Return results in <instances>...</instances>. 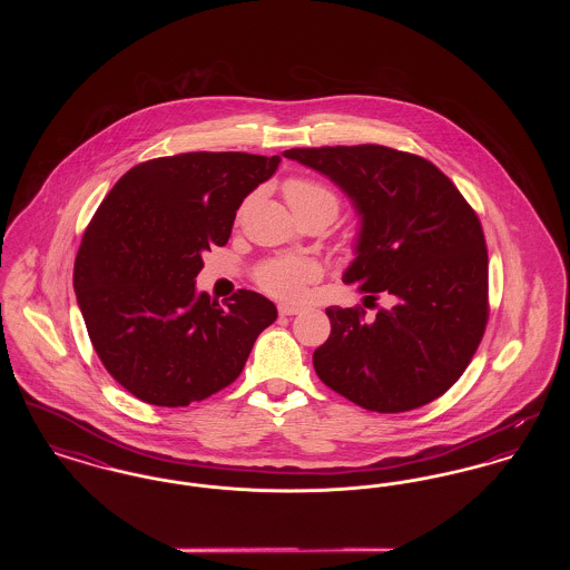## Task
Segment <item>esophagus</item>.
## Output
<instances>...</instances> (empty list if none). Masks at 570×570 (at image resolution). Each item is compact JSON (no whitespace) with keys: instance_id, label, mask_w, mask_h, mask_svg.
Returning <instances> with one entry per match:
<instances>
[{"instance_id":"obj_1","label":"esophagus","mask_w":570,"mask_h":570,"mask_svg":"<svg viewBox=\"0 0 570 570\" xmlns=\"http://www.w3.org/2000/svg\"><path fill=\"white\" fill-rule=\"evenodd\" d=\"M277 312H279V316H297V314L303 312V307H297V305H279Z\"/></svg>"}]
</instances>
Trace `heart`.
<instances>
[{"mask_svg": "<svg viewBox=\"0 0 570 570\" xmlns=\"http://www.w3.org/2000/svg\"><path fill=\"white\" fill-rule=\"evenodd\" d=\"M284 194L297 216L326 209L335 217L340 212V196L335 190L312 177H291L284 184ZM321 273V265L307 256H275L256 267L254 279L272 297L297 301Z\"/></svg>", "mask_w": 570, "mask_h": 570, "instance_id": "1", "label": "heart"}]
</instances>
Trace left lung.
Returning a JSON list of instances; mask_svg holds the SVG:
<instances>
[{
    "label": "left lung",
    "mask_w": 570,
    "mask_h": 570,
    "mask_svg": "<svg viewBox=\"0 0 570 570\" xmlns=\"http://www.w3.org/2000/svg\"><path fill=\"white\" fill-rule=\"evenodd\" d=\"M286 158L333 179L361 214L344 282L372 301L326 307L331 335L314 370L356 406L393 414L444 395L476 353L489 318L488 245L481 219L435 164L384 145L288 149Z\"/></svg>",
    "instance_id": "obj_1"
}]
</instances>
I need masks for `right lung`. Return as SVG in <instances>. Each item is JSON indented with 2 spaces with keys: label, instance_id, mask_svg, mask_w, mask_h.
<instances>
[{
  "label": "right lung",
  "instance_id": "obj_1",
  "mask_svg": "<svg viewBox=\"0 0 570 570\" xmlns=\"http://www.w3.org/2000/svg\"><path fill=\"white\" fill-rule=\"evenodd\" d=\"M279 156L191 151L132 166L91 217L75 293L91 346L112 379L151 406L203 402L239 379L277 318L269 298L196 297L203 254L226 245L245 196Z\"/></svg>",
  "mask_w": 570,
  "mask_h": 570
}]
</instances>
